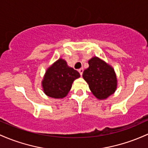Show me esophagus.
Instances as JSON below:
<instances>
[{
  "mask_svg": "<svg viewBox=\"0 0 148 148\" xmlns=\"http://www.w3.org/2000/svg\"><path fill=\"white\" fill-rule=\"evenodd\" d=\"M78 71H79V74H80V75L82 76L83 72H84V69H83V68H81V69H79Z\"/></svg>",
  "mask_w": 148,
  "mask_h": 148,
  "instance_id": "obj_1",
  "label": "esophagus"
}]
</instances>
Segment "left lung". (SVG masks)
<instances>
[{
	"instance_id": "1",
	"label": "left lung",
	"mask_w": 148,
	"mask_h": 148,
	"mask_svg": "<svg viewBox=\"0 0 148 148\" xmlns=\"http://www.w3.org/2000/svg\"><path fill=\"white\" fill-rule=\"evenodd\" d=\"M88 64V67L84 71L83 78L95 98L105 100L114 93L117 88L114 69L106 62L95 56L89 60Z\"/></svg>"
}]
</instances>
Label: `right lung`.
<instances>
[{
    "instance_id": "obj_1",
    "label": "right lung",
    "mask_w": 148,
    "mask_h": 148,
    "mask_svg": "<svg viewBox=\"0 0 148 148\" xmlns=\"http://www.w3.org/2000/svg\"><path fill=\"white\" fill-rule=\"evenodd\" d=\"M79 77L80 74L77 70L60 58L45 71L41 82L43 91L50 98H63L69 92L74 81Z\"/></svg>"
}]
</instances>
